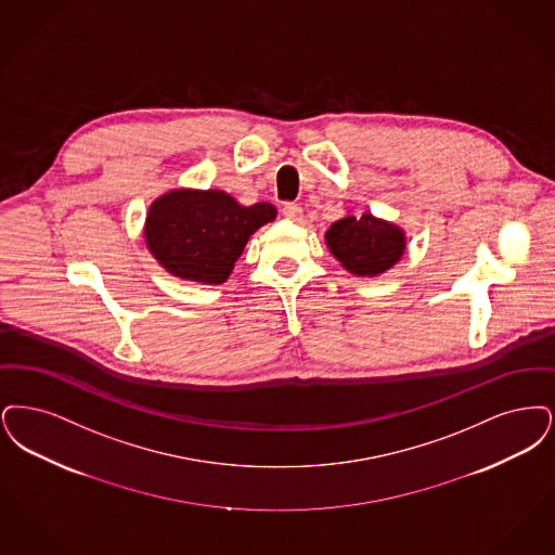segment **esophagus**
<instances>
[{
    "label": "esophagus",
    "mask_w": 555,
    "mask_h": 555,
    "mask_svg": "<svg viewBox=\"0 0 555 555\" xmlns=\"http://www.w3.org/2000/svg\"><path fill=\"white\" fill-rule=\"evenodd\" d=\"M282 214L289 221H300L302 219V207L300 205H296V203H286L284 207H282Z\"/></svg>",
    "instance_id": "1"
}]
</instances>
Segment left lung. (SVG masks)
Segmentation results:
<instances>
[{
	"instance_id": "1",
	"label": "left lung",
	"mask_w": 555,
	"mask_h": 555,
	"mask_svg": "<svg viewBox=\"0 0 555 555\" xmlns=\"http://www.w3.org/2000/svg\"><path fill=\"white\" fill-rule=\"evenodd\" d=\"M325 244L348 273L375 278L400 263L406 253V232L366 211L334 221L325 232Z\"/></svg>"
}]
</instances>
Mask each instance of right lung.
<instances>
[{"instance_id":"1","label":"right lung","mask_w":555,"mask_h":555,"mask_svg":"<svg viewBox=\"0 0 555 555\" xmlns=\"http://www.w3.org/2000/svg\"><path fill=\"white\" fill-rule=\"evenodd\" d=\"M275 216L271 203L246 207L217 189H171L151 203L143 234L149 253L173 278L217 286L248 238Z\"/></svg>"}]
</instances>
